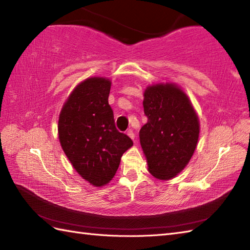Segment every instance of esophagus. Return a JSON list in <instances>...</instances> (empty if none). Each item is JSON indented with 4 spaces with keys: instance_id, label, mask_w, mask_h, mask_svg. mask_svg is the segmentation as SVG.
I'll list each match as a JSON object with an SVG mask.
<instances>
[{
    "instance_id": "34e87169",
    "label": "esophagus",
    "mask_w": 250,
    "mask_h": 250,
    "mask_svg": "<svg viewBox=\"0 0 250 250\" xmlns=\"http://www.w3.org/2000/svg\"><path fill=\"white\" fill-rule=\"evenodd\" d=\"M126 134H128V135L131 137L132 140H134V139H135V134H134V132L132 131L131 129H130V130H128V131H126Z\"/></svg>"
}]
</instances>
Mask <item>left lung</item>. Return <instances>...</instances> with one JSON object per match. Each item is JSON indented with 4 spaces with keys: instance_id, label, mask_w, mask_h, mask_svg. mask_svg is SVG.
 I'll return each instance as SVG.
<instances>
[{
    "instance_id": "1",
    "label": "left lung",
    "mask_w": 250,
    "mask_h": 250,
    "mask_svg": "<svg viewBox=\"0 0 250 250\" xmlns=\"http://www.w3.org/2000/svg\"><path fill=\"white\" fill-rule=\"evenodd\" d=\"M147 124L140 131L148 171L167 180L187 166L198 144L200 124L193 106L175 83H157L144 92Z\"/></svg>"
}]
</instances>
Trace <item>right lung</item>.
Here are the masks:
<instances>
[{
  "mask_svg": "<svg viewBox=\"0 0 250 250\" xmlns=\"http://www.w3.org/2000/svg\"><path fill=\"white\" fill-rule=\"evenodd\" d=\"M110 81L91 77L73 90L59 116L58 132L63 151L76 172L95 187L109 183L120 159L133 145L116 129L108 104Z\"/></svg>",
  "mask_w": 250,
  "mask_h": 250,
  "instance_id": "1",
  "label": "right lung"
}]
</instances>
